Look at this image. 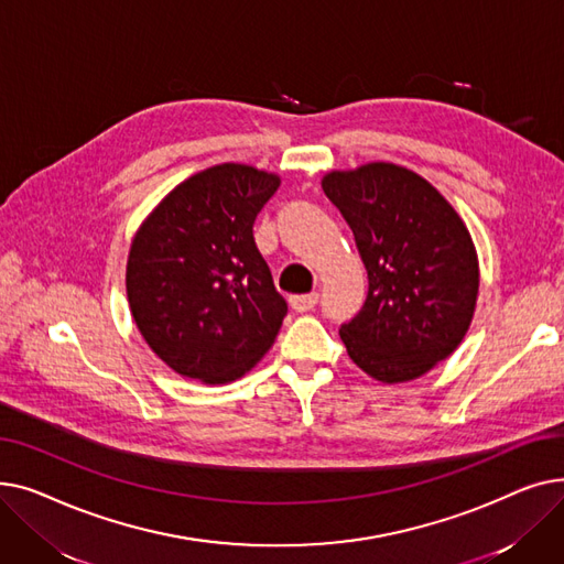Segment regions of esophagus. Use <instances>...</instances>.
<instances>
[{"label":"esophagus","instance_id":"1","mask_svg":"<svg viewBox=\"0 0 564 564\" xmlns=\"http://www.w3.org/2000/svg\"><path fill=\"white\" fill-rule=\"evenodd\" d=\"M317 304V294L311 292V294H294V297H290V306L297 311V313H306L311 308H315Z\"/></svg>","mask_w":564,"mask_h":564}]
</instances>
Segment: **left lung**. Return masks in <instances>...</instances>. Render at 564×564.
Listing matches in <instances>:
<instances>
[{
	"label": "left lung",
	"mask_w": 564,
	"mask_h": 564,
	"mask_svg": "<svg viewBox=\"0 0 564 564\" xmlns=\"http://www.w3.org/2000/svg\"><path fill=\"white\" fill-rule=\"evenodd\" d=\"M322 189L368 272V300L340 327L349 359L383 383L430 372L476 313L480 267L466 224L423 175L391 162L329 171Z\"/></svg>",
	"instance_id": "8db88e82"
}]
</instances>
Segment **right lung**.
Wrapping results in <instances>:
<instances>
[{
	"label": "right lung",
	"mask_w": 564,
	"mask_h": 564,
	"mask_svg": "<svg viewBox=\"0 0 564 564\" xmlns=\"http://www.w3.org/2000/svg\"><path fill=\"white\" fill-rule=\"evenodd\" d=\"M276 173L217 164L173 187L132 237L126 288L137 329L177 375L228 383L276 340L288 313L253 221Z\"/></svg>",
	"instance_id": "1"
}]
</instances>
